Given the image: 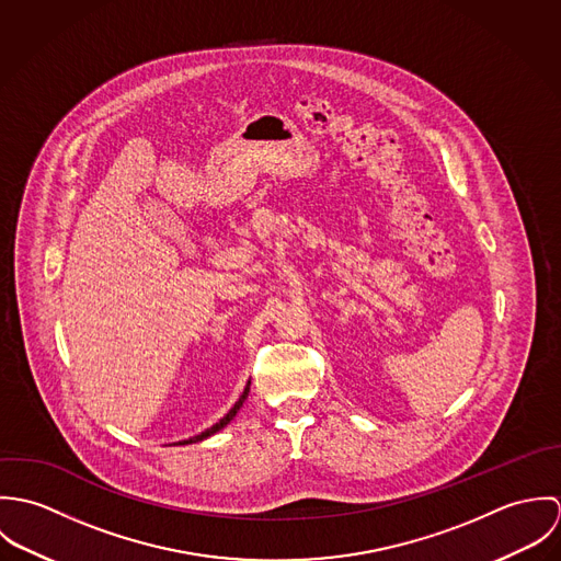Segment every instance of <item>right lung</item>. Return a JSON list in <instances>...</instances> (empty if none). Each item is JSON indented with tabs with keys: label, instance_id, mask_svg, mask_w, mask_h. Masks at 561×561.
<instances>
[{
	"label": "right lung",
	"instance_id": "1",
	"mask_svg": "<svg viewBox=\"0 0 561 561\" xmlns=\"http://www.w3.org/2000/svg\"><path fill=\"white\" fill-rule=\"evenodd\" d=\"M248 393H250V382L245 385V389H243V393L240 396V400L236 401V405L216 423V425H211V427H207L205 432H201V434H196V436H192V438H187V440H179V443H174V445H192V443H201V440H205V438H209V436H214L216 432H220L222 427H227L231 421H233V416L240 412L241 405H243V401L248 398Z\"/></svg>",
	"mask_w": 561,
	"mask_h": 561
}]
</instances>
